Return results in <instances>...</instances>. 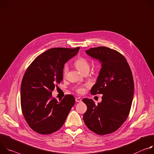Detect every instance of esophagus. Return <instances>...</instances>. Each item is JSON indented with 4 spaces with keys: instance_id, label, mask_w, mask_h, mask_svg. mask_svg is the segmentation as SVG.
I'll return each mask as SVG.
<instances>
[{
    "instance_id": "34e87169",
    "label": "esophagus",
    "mask_w": 154,
    "mask_h": 154,
    "mask_svg": "<svg viewBox=\"0 0 154 154\" xmlns=\"http://www.w3.org/2000/svg\"><path fill=\"white\" fill-rule=\"evenodd\" d=\"M75 100H76V102H81V98H80V97H76V98H75Z\"/></svg>"
}]
</instances>
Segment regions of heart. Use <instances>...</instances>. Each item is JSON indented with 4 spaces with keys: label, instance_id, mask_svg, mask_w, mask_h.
<instances>
[{
    "label": "heart",
    "instance_id": "1",
    "mask_svg": "<svg viewBox=\"0 0 154 154\" xmlns=\"http://www.w3.org/2000/svg\"><path fill=\"white\" fill-rule=\"evenodd\" d=\"M75 65L78 69V70L81 72L82 73L86 72H89V69H90L89 62L86 59H85L84 57H79L78 59H76L75 62ZM68 70V68L67 65H65L63 70V73L64 75H66L67 74ZM75 90L78 93H82L84 91V88L83 86H80V87L76 88Z\"/></svg>",
    "mask_w": 154,
    "mask_h": 154
}]
</instances>
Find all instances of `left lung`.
I'll return each instance as SVG.
<instances>
[{
    "instance_id": "left-lung-1",
    "label": "left lung",
    "mask_w": 154,
    "mask_h": 154,
    "mask_svg": "<svg viewBox=\"0 0 154 154\" xmlns=\"http://www.w3.org/2000/svg\"><path fill=\"white\" fill-rule=\"evenodd\" d=\"M86 52L101 63L97 81L91 93L103 96L97 105L91 99H82L87 106L83 120L95 133L110 134L119 128L130 113L134 94L132 73L125 57L114 49L99 46Z\"/></svg>"
}]
</instances>
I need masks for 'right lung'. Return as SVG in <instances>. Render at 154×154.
<instances>
[{"mask_svg":"<svg viewBox=\"0 0 154 154\" xmlns=\"http://www.w3.org/2000/svg\"><path fill=\"white\" fill-rule=\"evenodd\" d=\"M79 49L51 48L37 57L26 70L21 86V109L29 126L35 132L49 134L59 130L75 105L72 95H65L58 102L52 91L63 79L64 64Z\"/></svg>","mask_w":154,"mask_h":154,"instance_id":"right-lung-1","label":"right lung"}]
</instances>
